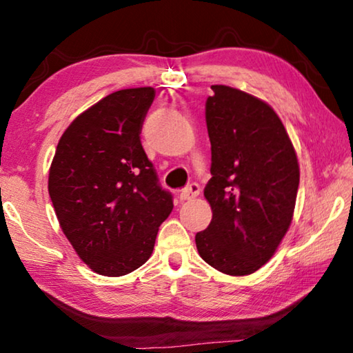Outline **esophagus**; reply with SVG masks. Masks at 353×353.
Masks as SVG:
<instances>
[{"label": "esophagus", "mask_w": 353, "mask_h": 353, "mask_svg": "<svg viewBox=\"0 0 353 353\" xmlns=\"http://www.w3.org/2000/svg\"><path fill=\"white\" fill-rule=\"evenodd\" d=\"M201 193V187L198 183H190L181 191V201H190L194 199L196 196H199Z\"/></svg>", "instance_id": "1"}]
</instances>
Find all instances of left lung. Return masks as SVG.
Listing matches in <instances>:
<instances>
[{"label": "left lung", "instance_id": "1", "mask_svg": "<svg viewBox=\"0 0 353 353\" xmlns=\"http://www.w3.org/2000/svg\"><path fill=\"white\" fill-rule=\"evenodd\" d=\"M212 90L205 103L212 179L204 196L213 216L196 234V248L219 272L248 276L271 259L288 230L299 163L270 105L232 87Z\"/></svg>", "mask_w": 353, "mask_h": 353}]
</instances>
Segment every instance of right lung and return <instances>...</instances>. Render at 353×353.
<instances>
[{"instance_id":"right-lung-1","label":"right lung","mask_w":353,"mask_h":353,"mask_svg":"<svg viewBox=\"0 0 353 353\" xmlns=\"http://www.w3.org/2000/svg\"><path fill=\"white\" fill-rule=\"evenodd\" d=\"M152 87L109 94L81 113L59 140L48 191L65 236L94 272L119 277L151 256L172 210L141 146Z\"/></svg>"}]
</instances>
